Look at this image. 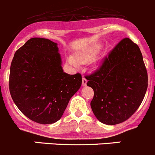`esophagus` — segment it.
Here are the masks:
<instances>
[{
    "label": "esophagus",
    "instance_id": "1",
    "mask_svg": "<svg viewBox=\"0 0 155 155\" xmlns=\"http://www.w3.org/2000/svg\"><path fill=\"white\" fill-rule=\"evenodd\" d=\"M87 80L86 79V78L84 77H83V78H82V85L84 87V86L87 85Z\"/></svg>",
    "mask_w": 155,
    "mask_h": 155
}]
</instances>
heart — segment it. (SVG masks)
Here are the masks:
<instances>
[{"label":"heart","mask_w":155,"mask_h":155,"mask_svg":"<svg viewBox=\"0 0 155 155\" xmlns=\"http://www.w3.org/2000/svg\"><path fill=\"white\" fill-rule=\"evenodd\" d=\"M98 52L97 48H93L90 50H85V51L80 52L75 55V59H74L71 56H68L67 58V62L69 65L74 68H78L80 64L87 63L93 60L96 56V53Z\"/></svg>","instance_id":"1"}]
</instances>
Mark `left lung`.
Here are the masks:
<instances>
[{
	"label": "left lung",
	"mask_w": 155,
	"mask_h": 155,
	"mask_svg": "<svg viewBox=\"0 0 155 155\" xmlns=\"http://www.w3.org/2000/svg\"><path fill=\"white\" fill-rule=\"evenodd\" d=\"M85 78L87 85L94 91L90 102L93 114L107 125L122 123L131 117L142 103L148 87L142 53L130 38L122 40L99 69Z\"/></svg>",
	"instance_id": "8db88e82"
}]
</instances>
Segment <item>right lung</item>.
<instances>
[{"label": "right lung", "instance_id": "right-lung-1", "mask_svg": "<svg viewBox=\"0 0 155 155\" xmlns=\"http://www.w3.org/2000/svg\"><path fill=\"white\" fill-rule=\"evenodd\" d=\"M56 43L33 38L15 53L9 87L13 102L30 120L51 124L62 117L82 84L81 74L63 72Z\"/></svg>", "mask_w": 155, "mask_h": 155}]
</instances>
